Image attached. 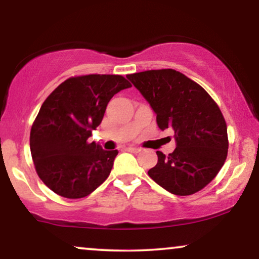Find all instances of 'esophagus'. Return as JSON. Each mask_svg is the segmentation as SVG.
Wrapping results in <instances>:
<instances>
[{"mask_svg":"<svg viewBox=\"0 0 259 259\" xmlns=\"http://www.w3.org/2000/svg\"><path fill=\"white\" fill-rule=\"evenodd\" d=\"M126 150H127V151H132V153H140V151H141L140 148H137V147H132V146L127 147V148H126Z\"/></svg>","mask_w":259,"mask_h":259,"instance_id":"obj_1","label":"esophagus"}]
</instances>
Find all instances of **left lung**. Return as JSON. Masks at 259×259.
Masks as SVG:
<instances>
[{
	"label": "left lung",
	"instance_id": "left-lung-1",
	"mask_svg": "<svg viewBox=\"0 0 259 259\" xmlns=\"http://www.w3.org/2000/svg\"><path fill=\"white\" fill-rule=\"evenodd\" d=\"M156 115L161 130L171 127L177 148L148 175L175 195H191L207 186L227 156V127L219 106L195 81L175 70L127 74Z\"/></svg>",
	"mask_w": 259,
	"mask_h": 259
}]
</instances>
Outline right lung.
<instances>
[{
    "mask_svg": "<svg viewBox=\"0 0 259 259\" xmlns=\"http://www.w3.org/2000/svg\"><path fill=\"white\" fill-rule=\"evenodd\" d=\"M132 84L122 75L70 78L48 96L30 130L36 173L64 198L79 199L99 187L112 169L117 150L89 143L113 96Z\"/></svg>",
    "mask_w": 259,
    "mask_h": 259,
    "instance_id": "obj_1",
    "label": "right lung"
}]
</instances>
